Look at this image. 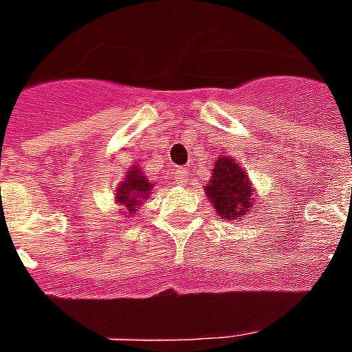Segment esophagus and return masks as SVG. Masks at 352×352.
Instances as JSON below:
<instances>
[{
	"mask_svg": "<svg viewBox=\"0 0 352 352\" xmlns=\"http://www.w3.org/2000/svg\"><path fill=\"white\" fill-rule=\"evenodd\" d=\"M175 179H177V183H179V184L186 183V181H188V171H186V168H177L175 169Z\"/></svg>",
	"mask_w": 352,
	"mask_h": 352,
	"instance_id": "1",
	"label": "esophagus"
}]
</instances>
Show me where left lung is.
<instances>
[{
    "instance_id": "left-lung-1",
    "label": "left lung",
    "mask_w": 352,
    "mask_h": 352,
    "mask_svg": "<svg viewBox=\"0 0 352 352\" xmlns=\"http://www.w3.org/2000/svg\"><path fill=\"white\" fill-rule=\"evenodd\" d=\"M207 198L214 211L226 221H236L251 209L252 186L243 169L232 158L221 156L213 169V179L206 186Z\"/></svg>"
}]
</instances>
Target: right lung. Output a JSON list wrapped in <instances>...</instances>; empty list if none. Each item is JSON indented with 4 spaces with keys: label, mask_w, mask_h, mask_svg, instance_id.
Returning <instances> with one entry per match:
<instances>
[{
    "label": "right lung",
    "mask_w": 352,
    "mask_h": 352,
    "mask_svg": "<svg viewBox=\"0 0 352 352\" xmlns=\"http://www.w3.org/2000/svg\"><path fill=\"white\" fill-rule=\"evenodd\" d=\"M153 188V183L146 181V177L139 173L138 168H133L126 177V181L122 186H118L116 190V201L126 209V213H133L135 206H138L141 199H145L148 196V192Z\"/></svg>",
    "instance_id": "add662e5"
}]
</instances>
